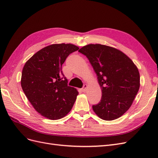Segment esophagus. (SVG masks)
I'll return each instance as SVG.
<instances>
[{
	"label": "esophagus",
	"mask_w": 158,
	"mask_h": 158,
	"mask_svg": "<svg viewBox=\"0 0 158 158\" xmlns=\"http://www.w3.org/2000/svg\"><path fill=\"white\" fill-rule=\"evenodd\" d=\"M87 87H88V85H87V84H84V85H83V88H82V92H85V91H86V89H87Z\"/></svg>",
	"instance_id": "obj_1"
}]
</instances>
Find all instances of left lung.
I'll return each mask as SVG.
<instances>
[{
	"instance_id": "1",
	"label": "left lung",
	"mask_w": 158,
	"mask_h": 158,
	"mask_svg": "<svg viewBox=\"0 0 158 158\" xmlns=\"http://www.w3.org/2000/svg\"><path fill=\"white\" fill-rule=\"evenodd\" d=\"M86 56L102 89L99 103L92 106L97 115L106 121L122 116L130 108L140 88V74L132 60L113 47L89 44L79 51Z\"/></svg>"
}]
</instances>
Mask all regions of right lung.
Returning <instances> with one entry per match:
<instances>
[{
  "instance_id": "1",
  "label": "right lung",
  "mask_w": 158,
  "mask_h": 158,
  "mask_svg": "<svg viewBox=\"0 0 158 158\" xmlns=\"http://www.w3.org/2000/svg\"><path fill=\"white\" fill-rule=\"evenodd\" d=\"M79 49L73 44H53L37 51L23 66L21 85L36 111L51 120L66 116L78 92L69 86L62 65L68 56Z\"/></svg>"
}]
</instances>
